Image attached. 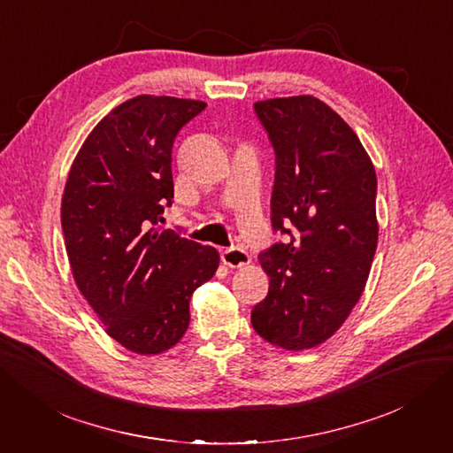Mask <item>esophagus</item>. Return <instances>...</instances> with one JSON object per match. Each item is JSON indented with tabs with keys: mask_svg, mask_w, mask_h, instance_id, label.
Listing matches in <instances>:
<instances>
[{
	"mask_svg": "<svg viewBox=\"0 0 453 453\" xmlns=\"http://www.w3.org/2000/svg\"><path fill=\"white\" fill-rule=\"evenodd\" d=\"M221 260L228 268H242L251 263V257L248 255V251H243L240 248H230L221 253Z\"/></svg>",
	"mask_w": 453,
	"mask_h": 453,
	"instance_id": "esophagus-1",
	"label": "esophagus"
}]
</instances>
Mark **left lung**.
<instances>
[{
  "mask_svg": "<svg viewBox=\"0 0 453 453\" xmlns=\"http://www.w3.org/2000/svg\"><path fill=\"white\" fill-rule=\"evenodd\" d=\"M255 111L276 150L272 226L258 255L268 295L251 311L260 338L287 351L323 344L359 303L378 245L376 172L348 122L310 94Z\"/></svg>",
  "mask_w": 453,
  "mask_h": 453,
  "instance_id": "8db88e82",
  "label": "left lung"
}]
</instances>
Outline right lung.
Here are the masks:
<instances>
[{"mask_svg": "<svg viewBox=\"0 0 453 453\" xmlns=\"http://www.w3.org/2000/svg\"><path fill=\"white\" fill-rule=\"evenodd\" d=\"M203 107L135 96L94 127L67 173L60 211L75 285L105 333L138 355L183 338L190 296L221 260L210 245L158 228L173 198V140Z\"/></svg>", "mask_w": 453, "mask_h": 453, "instance_id": "1", "label": "right lung"}]
</instances>
